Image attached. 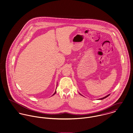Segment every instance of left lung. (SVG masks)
<instances>
[{"mask_svg": "<svg viewBox=\"0 0 133 133\" xmlns=\"http://www.w3.org/2000/svg\"><path fill=\"white\" fill-rule=\"evenodd\" d=\"M110 96V95H107V96H106V97H103V98H99V99H104V98H106L107 97H108Z\"/></svg>", "mask_w": 133, "mask_h": 133, "instance_id": "obj_1", "label": "left lung"}]
</instances>
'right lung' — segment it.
Segmentation results:
<instances>
[{"instance_id":"1","label":"right lung","mask_w":133,"mask_h":133,"mask_svg":"<svg viewBox=\"0 0 133 133\" xmlns=\"http://www.w3.org/2000/svg\"><path fill=\"white\" fill-rule=\"evenodd\" d=\"M56 91H55V93H54V94H53V95H55V94H56Z\"/></svg>"}]
</instances>
